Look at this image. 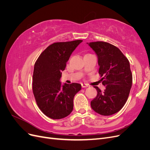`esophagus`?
<instances>
[{"label":"esophagus","instance_id":"obj_1","mask_svg":"<svg viewBox=\"0 0 150 150\" xmlns=\"http://www.w3.org/2000/svg\"><path fill=\"white\" fill-rule=\"evenodd\" d=\"M81 86H82V88H87V87H88L89 86H88L87 84H85V83H82V84H81Z\"/></svg>","mask_w":150,"mask_h":150}]
</instances>
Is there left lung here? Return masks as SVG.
I'll return each mask as SVG.
<instances>
[{
    "label": "left lung",
    "mask_w": 150,
    "mask_h": 150,
    "mask_svg": "<svg viewBox=\"0 0 150 150\" xmlns=\"http://www.w3.org/2000/svg\"><path fill=\"white\" fill-rule=\"evenodd\" d=\"M88 44L98 56L99 74L106 87L102 92L94 86L98 94L91 106L101 115L115 114L124 106L132 86L129 62L118 48L110 43L97 41Z\"/></svg>",
    "instance_id": "8db88e82"
}]
</instances>
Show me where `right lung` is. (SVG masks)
I'll use <instances>...</instances> for the list:
<instances>
[{
    "label": "right lung",
    "mask_w": 150,
    "mask_h": 150,
    "mask_svg": "<svg viewBox=\"0 0 150 150\" xmlns=\"http://www.w3.org/2000/svg\"><path fill=\"white\" fill-rule=\"evenodd\" d=\"M82 41L54 42L40 54L35 63L34 96L40 110L50 118H64L73 110L74 97L81 85L65 83L62 86L60 79L72 52Z\"/></svg>",
    "instance_id": "1"
}]
</instances>
